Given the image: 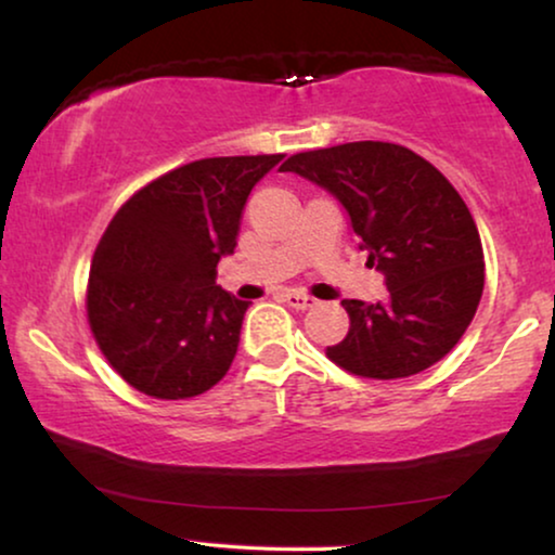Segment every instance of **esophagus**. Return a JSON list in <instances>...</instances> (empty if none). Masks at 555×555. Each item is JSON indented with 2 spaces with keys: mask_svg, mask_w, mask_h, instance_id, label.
I'll list each match as a JSON object with an SVG mask.
<instances>
[{
  "mask_svg": "<svg viewBox=\"0 0 555 555\" xmlns=\"http://www.w3.org/2000/svg\"><path fill=\"white\" fill-rule=\"evenodd\" d=\"M280 300H285L287 306L295 308V310H308V308L315 306V300L310 298V295L298 293V291H283V293H280Z\"/></svg>",
  "mask_w": 555,
  "mask_h": 555,
  "instance_id": "34e87169",
  "label": "esophagus"
}]
</instances>
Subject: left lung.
<instances>
[{"label": "left lung", "mask_w": 555, "mask_h": 555, "mask_svg": "<svg viewBox=\"0 0 555 555\" xmlns=\"http://www.w3.org/2000/svg\"><path fill=\"white\" fill-rule=\"evenodd\" d=\"M280 171L313 181L346 209L389 291L384 302H340L351 328L328 359L366 378L414 376L442 361L485 285L482 242L457 189L414 151L384 141L306 151Z\"/></svg>", "instance_id": "obj_1"}]
</instances>
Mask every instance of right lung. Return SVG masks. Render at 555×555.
<instances>
[{
	"label": "right lung",
	"instance_id": "obj_1",
	"mask_svg": "<svg viewBox=\"0 0 555 555\" xmlns=\"http://www.w3.org/2000/svg\"><path fill=\"white\" fill-rule=\"evenodd\" d=\"M280 158L179 166L113 217L90 264L88 321L133 389L186 399L230 371L249 302L217 285V262L234 253L247 196Z\"/></svg>",
	"mask_w": 555,
	"mask_h": 555
}]
</instances>
